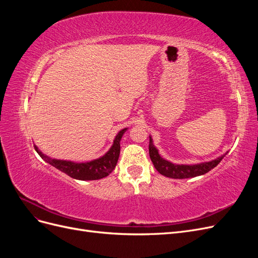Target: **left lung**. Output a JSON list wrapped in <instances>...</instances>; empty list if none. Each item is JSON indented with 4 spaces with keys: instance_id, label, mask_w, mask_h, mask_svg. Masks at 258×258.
I'll return each mask as SVG.
<instances>
[{
    "instance_id": "left-lung-1",
    "label": "left lung",
    "mask_w": 258,
    "mask_h": 258,
    "mask_svg": "<svg viewBox=\"0 0 258 258\" xmlns=\"http://www.w3.org/2000/svg\"><path fill=\"white\" fill-rule=\"evenodd\" d=\"M148 150H150V157L152 162L154 163L155 169L157 170L160 174L170 178H189L206 174L210 170L215 168L225 157V155L228 153L227 152L226 154L222 155L221 157H218L214 160L197 163V165H174V163L160 157L157 148L153 144V140L151 137Z\"/></svg>"
}]
</instances>
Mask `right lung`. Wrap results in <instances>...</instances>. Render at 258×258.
<instances>
[{
    "label": "right lung",
    "mask_w": 258,
    "mask_h": 258,
    "mask_svg": "<svg viewBox=\"0 0 258 258\" xmlns=\"http://www.w3.org/2000/svg\"><path fill=\"white\" fill-rule=\"evenodd\" d=\"M126 130L127 128H124L118 132V135L115 137L114 143L110 148V151L104 156L89 162L80 163L68 160L53 159L44 155L36 147V145H34V148L46 162H48L49 165L62 171V172L68 174L69 176L76 179H81V181H93V179H100L107 176L115 169L120 153V140Z\"/></svg>",
    "instance_id": "1"
}]
</instances>
